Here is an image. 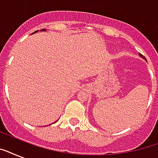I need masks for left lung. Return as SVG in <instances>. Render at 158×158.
<instances>
[{
	"instance_id": "left-lung-1",
	"label": "left lung",
	"mask_w": 158,
	"mask_h": 158,
	"mask_svg": "<svg viewBox=\"0 0 158 158\" xmlns=\"http://www.w3.org/2000/svg\"><path fill=\"white\" fill-rule=\"evenodd\" d=\"M139 56H141V57H143V59H145V58H144V57H143V56H142V55H141V54H139Z\"/></svg>"
}]
</instances>
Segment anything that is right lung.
Returning a JSON list of instances; mask_svg holds the SVG:
<instances>
[{
	"mask_svg": "<svg viewBox=\"0 0 158 158\" xmlns=\"http://www.w3.org/2000/svg\"><path fill=\"white\" fill-rule=\"evenodd\" d=\"M41 31H42V32H43V31H46V29H45V28H43V29H42V30H41ZM37 32H38V31H35V32H34V33H37ZM56 121H57V120H56ZM56 121H55V122H56Z\"/></svg>",
	"mask_w": 158,
	"mask_h": 158,
	"instance_id": "add662e5",
	"label": "right lung"
}]
</instances>
